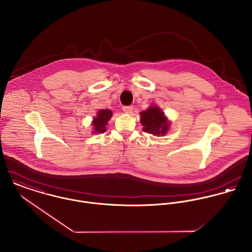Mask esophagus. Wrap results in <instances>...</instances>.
I'll list each match as a JSON object with an SVG mask.
<instances>
[{
  "label": "esophagus",
  "instance_id": "obj_1",
  "mask_svg": "<svg viewBox=\"0 0 252 252\" xmlns=\"http://www.w3.org/2000/svg\"><path fill=\"white\" fill-rule=\"evenodd\" d=\"M133 109H134V108L132 106H124L123 107V111L126 112V113H132Z\"/></svg>",
  "mask_w": 252,
  "mask_h": 252
}]
</instances>
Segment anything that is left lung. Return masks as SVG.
Segmentation results:
<instances>
[{
    "mask_svg": "<svg viewBox=\"0 0 252 252\" xmlns=\"http://www.w3.org/2000/svg\"><path fill=\"white\" fill-rule=\"evenodd\" d=\"M141 123L144 126V132L154 136H164L170 125L164 112L157 107H150L147 110L142 111Z\"/></svg>",
    "mask_w": 252,
    "mask_h": 252,
    "instance_id": "8db88e82",
    "label": "left lung"
}]
</instances>
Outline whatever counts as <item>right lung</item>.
<instances>
[{
    "instance_id": "add662e5",
    "label": "right lung",
    "mask_w": 252,
    "mask_h": 252,
    "mask_svg": "<svg viewBox=\"0 0 252 252\" xmlns=\"http://www.w3.org/2000/svg\"><path fill=\"white\" fill-rule=\"evenodd\" d=\"M112 116V112L109 109H101L98 111L97 116L94 118L93 126H94V133H105L106 132V125L108 124L109 118Z\"/></svg>"
}]
</instances>
